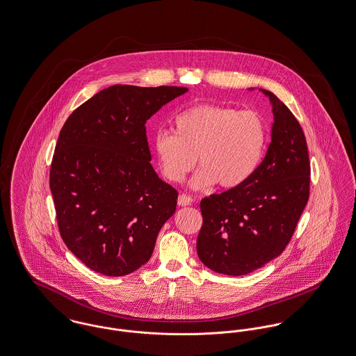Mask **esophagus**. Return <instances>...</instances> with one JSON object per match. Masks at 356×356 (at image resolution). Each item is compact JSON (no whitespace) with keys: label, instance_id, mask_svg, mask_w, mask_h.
<instances>
[{"label":"esophagus","instance_id":"1","mask_svg":"<svg viewBox=\"0 0 356 356\" xmlns=\"http://www.w3.org/2000/svg\"><path fill=\"white\" fill-rule=\"evenodd\" d=\"M192 197L188 196L187 193H181L180 196H179V199H177V204L180 206V207H188L192 204Z\"/></svg>","mask_w":356,"mask_h":356}]
</instances>
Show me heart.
<instances>
[{
    "label": "heart",
    "mask_w": 356,
    "mask_h": 356,
    "mask_svg": "<svg viewBox=\"0 0 356 356\" xmlns=\"http://www.w3.org/2000/svg\"><path fill=\"white\" fill-rule=\"evenodd\" d=\"M175 129L176 134L159 130L154 136L159 167L165 180L180 183L197 161L195 188L242 187L259 167L268 141V126L257 110L222 104L189 107L177 114Z\"/></svg>",
    "instance_id": "obj_1"
}]
</instances>
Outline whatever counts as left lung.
Wrapping results in <instances>:
<instances>
[{
	"instance_id": "obj_1",
	"label": "left lung",
	"mask_w": 356,
	"mask_h": 356,
	"mask_svg": "<svg viewBox=\"0 0 356 356\" xmlns=\"http://www.w3.org/2000/svg\"><path fill=\"white\" fill-rule=\"evenodd\" d=\"M274 124L268 153L242 187L200 202L203 226L196 250L211 270L254 272L288 246L309 199L311 163L302 127L273 92Z\"/></svg>"
}]
</instances>
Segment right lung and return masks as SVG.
<instances>
[{
    "instance_id": "obj_1",
    "label": "right lung",
    "mask_w": 356,
    "mask_h": 356,
    "mask_svg": "<svg viewBox=\"0 0 356 356\" xmlns=\"http://www.w3.org/2000/svg\"><path fill=\"white\" fill-rule=\"evenodd\" d=\"M187 87L115 84L75 108L60 130L49 188L65 246L94 272L147 264L177 191L150 164L147 120Z\"/></svg>"
}]
</instances>
